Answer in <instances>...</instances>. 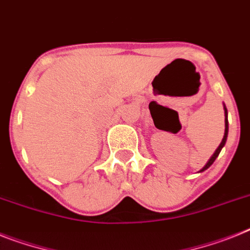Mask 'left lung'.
<instances>
[{
  "label": "left lung",
  "mask_w": 250,
  "mask_h": 250,
  "mask_svg": "<svg viewBox=\"0 0 250 250\" xmlns=\"http://www.w3.org/2000/svg\"><path fill=\"white\" fill-rule=\"evenodd\" d=\"M224 110H225V133H224V138H222L221 144L219 145V147L216 148V151L213 152L212 156L209 157V160L207 161V164L205 165V167H203L200 171H205L206 169H208V167L213 164V161L216 160V157L219 156L221 148L224 147V146H225V144H226V138H228V132H229V121H228V109H226L225 105H224Z\"/></svg>",
  "instance_id": "8db88e82"
}]
</instances>
